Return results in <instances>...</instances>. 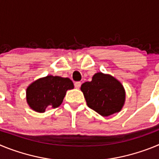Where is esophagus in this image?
Wrapping results in <instances>:
<instances>
[{
	"instance_id": "obj_1",
	"label": "esophagus",
	"mask_w": 159,
	"mask_h": 159,
	"mask_svg": "<svg viewBox=\"0 0 159 159\" xmlns=\"http://www.w3.org/2000/svg\"><path fill=\"white\" fill-rule=\"evenodd\" d=\"M74 85H75V87L76 88H80L81 86V82H80V81H77V82H75V84H74Z\"/></svg>"
}]
</instances>
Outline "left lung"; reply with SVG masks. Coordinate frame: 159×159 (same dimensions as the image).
<instances>
[{
    "label": "left lung",
    "mask_w": 159,
    "mask_h": 159,
    "mask_svg": "<svg viewBox=\"0 0 159 159\" xmlns=\"http://www.w3.org/2000/svg\"><path fill=\"white\" fill-rule=\"evenodd\" d=\"M81 91L88 107L102 116L119 112L124 104V88L110 75L96 73L91 82H85L81 85Z\"/></svg>",
    "instance_id": "8db88e82"
}]
</instances>
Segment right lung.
Returning <instances> with one entry per match:
<instances>
[{"label": "right lung", "instance_id": "1", "mask_svg": "<svg viewBox=\"0 0 159 159\" xmlns=\"http://www.w3.org/2000/svg\"><path fill=\"white\" fill-rule=\"evenodd\" d=\"M74 88L68 78L48 75L39 79L27 88V102L37 112H44L48 108H57L62 103L67 90Z\"/></svg>", "mask_w": 159, "mask_h": 159}]
</instances>
